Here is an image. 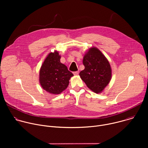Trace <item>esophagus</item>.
<instances>
[{
  "instance_id": "34e87169",
  "label": "esophagus",
  "mask_w": 148,
  "mask_h": 148,
  "mask_svg": "<svg viewBox=\"0 0 148 148\" xmlns=\"http://www.w3.org/2000/svg\"><path fill=\"white\" fill-rule=\"evenodd\" d=\"M73 74H74L75 75H78V74H79V71H75V72H74V73H73Z\"/></svg>"
}]
</instances>
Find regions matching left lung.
<instances>
[{
    "instance_id": "obj_1",
    "label": "left lung",
    "mask_w": 148,
    "mask_h": 148,
    "mask_svg": "<svg viewBox=\"0 0 148 148\" xmlns=\"http://www.w3.org/2000/svg\"><path fill=\"white\" fill-rule=\"evenodd\" d=\"M85 67L79 75L88 88L97 94L101 93L110 83L112 71L107 58L96 47H91L84 56Z\"/></svg>"
}]
</instances>
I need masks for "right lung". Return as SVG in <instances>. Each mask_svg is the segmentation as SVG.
Returning <instances> with one entry per match:
<instances>
[{
  "instance_id": "right-lung-1",
  "label": "right lung",
  "mask_w": 148,
  "mask_h": 148,
  "mask_svg": "<svg viewBox=\"0 0 148 148\" xmlns=\"http://www.w3.org/2000/svg\"><path fill=\"white\" fill-rule=\"evenodd\" d=\"M57 51L48 54L42 64L39 73L41 87L51 94H59L65 90L73 74L60 62Z\"/></svg>"
}]
</instances>
